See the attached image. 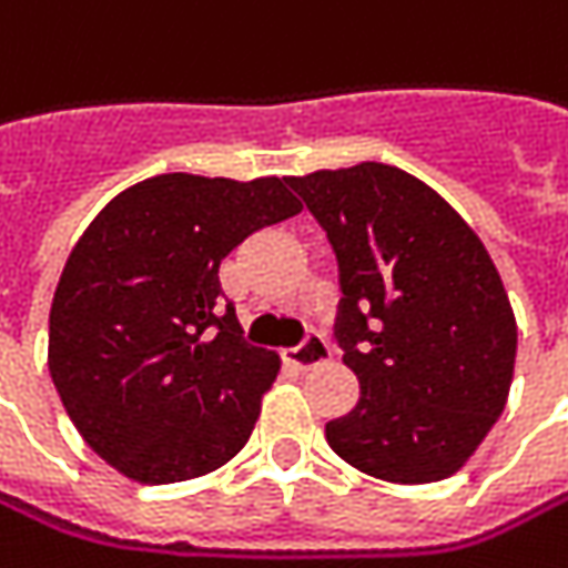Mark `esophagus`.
Segmentation results:
<instances>
[{
    "label": "esophagus",
    "mask_w": 568,
    "mask_h": 568,
    "mask_svg": "<svg viewBox=\"0 0 568 568\" xmlns=\"http://www.w3.org/2000/svg\"><path fill=\"white\" fill-rule=\"evenodd\" d=\"M326 357H328V342L323 338V332H316V328H310V332L303 335V342L287 352V361H291V364H297L300 371H310V367L323 364Z\"/></svg>",
    "instance_id": "1"
}]
</instances>
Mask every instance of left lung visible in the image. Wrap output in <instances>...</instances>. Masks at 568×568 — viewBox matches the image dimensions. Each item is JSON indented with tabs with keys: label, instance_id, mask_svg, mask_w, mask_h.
I'll return each mask as SVG.
<instances>
[{
	"label": "left lung",
	"instance_id": "obj_1",
	"mask_svg": "<svg viewBox=\"0 0 568 568\" xmlns=\"http://www.w3.org/2000/svg\"><path fill=\"white\" fill-rule=\"evenodd\" d=\"M338 265L335 342L361 399L328 447L386 483L467 464L505 409L518 328L479 236L440 194L383 162L287 179Z\"/></svg>",
	"mask_w": 568,
	"mask_h": 568
}]
</instances>
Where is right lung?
<instances>
[{
    "label": "right lung",
    "instance_id": "add662e5",
    "mask_svg": "<svg viewBox=\"0 0 568 568\" xmlns=\"http://www.w3.org/2000/svg\"><path fill=\"white\" fill-rule=\"evenodd\" d=\"M294 213L287 179L169 172L89 223L50 306V377L101 460L162 486L245 447L277 355L242 338L220 262Z\"/></svg>",
    "mask_w": 568,
    "mask_h": 568
}]
</instances>
